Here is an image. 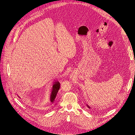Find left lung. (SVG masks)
<instances>
[{"mask_svg": "<svg viewBox=\"0 0 135 135\" xmlns=\"http://www.w3.org/2000/svg\"><path fill=\"white\" fill-rule=\"evenodd\" d=\"M86 105H87V107L89 108H90V107H89V105H88V104H86Z\"/></svg>", "mask_w": 135, "mask_h": 135, "instance_id": "1", "label": "left lung"}]
</instances>
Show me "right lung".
Wrapping results in <instances>:
<instances>
[{
	"mask_svg": "<svg viewBox=\"0 0 135 135\" xmlns=\"http://www.w3.org/2000/svg\"><path fill=\"white\" fill-rule=\"evenodd\" d=\"M60 83L59 81H56L54 83L52 88V90H51V93L50 94V101L51 102H54L55 101V99L57 96V94L58 93V91L60 89ZM17 96L20 98L18 95Z\"/></svg>",
	"mask_w": 135,
	"mask_h": 135,
	"instance_id": "obj_1",
	"label": "right lung"
}]
</instances>
